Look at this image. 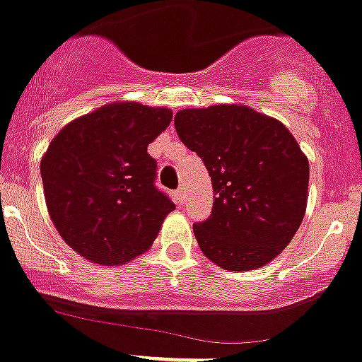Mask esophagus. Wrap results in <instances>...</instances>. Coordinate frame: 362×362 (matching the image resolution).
<instances>
[{
    "mask_svg": "<svg viewBox=\"0 0 362 362\" xmlns=\"http://www.w3.org/2000/svg\"><path fill=\"white\" fill-rule=\"evenodd\" d=\"M175 196H177V199H178V202H184V189H182V187H178L177 189V191H175Z\"/></svg>",
    "mask_w": 362,
    "mask_h": 362,
    "instance_id": "obj_1",
    "label": "esophagus"
}]
</instances>
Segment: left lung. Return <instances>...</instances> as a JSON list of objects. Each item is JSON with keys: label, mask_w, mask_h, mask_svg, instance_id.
Masks as SVG:
<instances>
[{"label": "left lung", "mask_w": 362, "mask_h": 362, "mask_svg": "<svg viewBox=\"0 0 362 362\" xmlns=\"http://www.w3.org/2000/svg\"><path fill=\"white\" fill-rule=\"evenodd\" d=\"M175 129L202 157L216 196L209 219L192 224L203 255L230 272L274 259L306 214L310 163L296 138L242 104L182 110Z\"/></svg>", "instance_id": "8db88e82"}]
</instances>
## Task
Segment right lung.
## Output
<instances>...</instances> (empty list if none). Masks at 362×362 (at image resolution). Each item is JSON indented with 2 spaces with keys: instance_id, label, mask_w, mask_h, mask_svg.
Segmentation results:
<instances>
[{
  "instance_id": "1",
  "label": "right lung",
  "mask_w": 362,
  "mask_h": 362,
  "mask_svg": "<svg viewBox=\"0 0 362 362\" xmlns=\"http://www.w3.org/2000/svg\"><path fill=\"white\" fill-rule=\"evenodd\" d=\"M166 107L115 103L76 118L40 163L49 216L63 240L99 265H124L156 240L175 203L156 187L146 152L170 125Z\"/></svg>"
}]
</instances>
